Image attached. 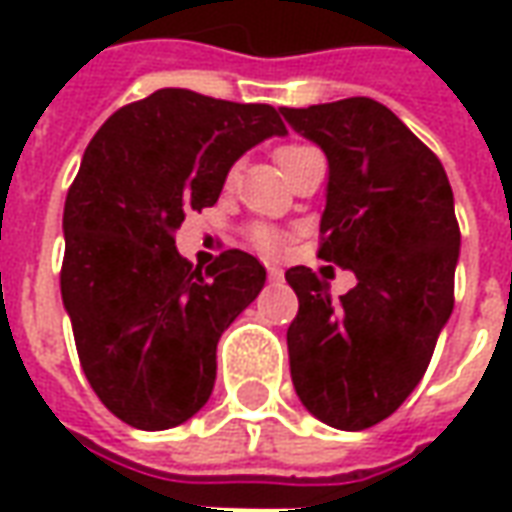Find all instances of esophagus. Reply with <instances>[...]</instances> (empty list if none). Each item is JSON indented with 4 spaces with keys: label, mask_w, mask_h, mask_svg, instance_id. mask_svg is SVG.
I'll list each match as a JSON object with an SVG mask.
<instances>
[{
    "label": "esophagus",
    "mask_w": 512,
    "mask_h": 512,
    "mask_svg": "<svg viewBox=\"0 0 512 512\" xmlns=\"http://www.w3.org/2000/svg\"><path fill=\"white\" fill-rule=\"evenodd\" d=\"M268 279H274V282H279V279H282V268H279V266H268Z\"/></svg>",
    "instance_id": "esophagus-1"
}]
</instances>
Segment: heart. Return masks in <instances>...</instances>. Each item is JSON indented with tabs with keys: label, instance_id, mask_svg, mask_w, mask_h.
<instances>
[{
	"label": "heart",
	"instance_id": "b5f03b06",
	"mask_svg": "<svg viewBox=\"0 0 512 512\" xmlns=\"http://www.w3.org/2000/svg\"><path fill=\"white\" fill-rule=\"evenodd\" d=\"M301 145H285L279 147L277 150V161L279 167L288 161L293 153H299ZM249 238H252V244L257 246V249H263V252H268V255H277L279 249H282V235L277 233V230H271V227H266V224H257V227H252L249 230Z\"/></svg>",
	"mask_w": 512,
	"mask_h": 512
}]
</instances>
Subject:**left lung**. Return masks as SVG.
Returning a JSON list of instances; mask_svg holds the SVG:
<instances>
[{"instance_id": "8db88e82", "label": "left lung", "mask_w": 512, "mask_h": 512, "mask_svg": "<svg viewBox=\"0 0 512 512\" xmlns=\"http://www.w3.org/2000/svg\"><path fill=\"white\" fill-rule=\"evenodd\" d=\"M279 112L329 161L318 257L356 274V288L332 301L312 268L285 271L299 296L290 378L312 417L373 428L414 392L450 321L461 249L450 180L373 98Z\"/></svg>"}]
</instances>
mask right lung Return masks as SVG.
<instances>
[{"label": "right lung", "instance_id": "obj_1", "mask_svg": "<svg viewBox=\"0 0 512 512\" xmlns=\"http://www.w3.org/2000/svg\"><path fill=\"white\" fill-rule=\"evenodd\" d=\"M282 134L274 106L164 87L117 109L84 150L62 213V304L84 376L131 428H175L208 403L216 343L266 268L241 249L194 268L175 230L219 200L249 147Z\"/></svg>", "mask_w": 512, "mask_h": 512}]
</instances>
